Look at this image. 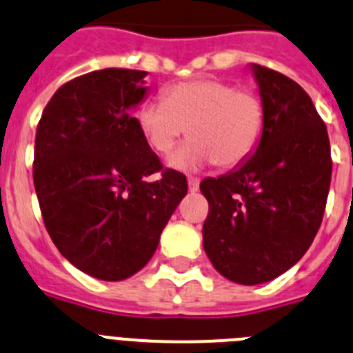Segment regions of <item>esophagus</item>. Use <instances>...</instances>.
<instances>
[{
  "mask_svg": "<svg viewBox=\"0 0 353 353\" xmlns=\"http://www.w3.org/2000/svg\"><path fill=\"white\" fill-rule=\"evenodd\" d=\"M199 185H201V181H199L197 177H190V179H188V188H190V192H197Z\"/></svg>",
  "mask_w": 353,
  "mask_h": 353,
  "instance_id": "esophagus-1",
  "label": "esophagus"
}]
</instances>
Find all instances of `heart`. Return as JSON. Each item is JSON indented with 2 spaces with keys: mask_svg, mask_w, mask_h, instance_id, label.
<instances>
[{
  "mask_svg": "<svg viewBox=\"0 0 353 353\" xmlns=\"http://www.w3.org/2000/svg\"><path fill=\"white\" fill-rule=\"evenodd\" d=\"M139 125L152 151L168 154L183 134L192 137L168 163L192 170L214 163L234 168L256 152L265 131V104L250 88L214 78L170 85L165 101H147L139 110Z\"/></svg>",
  "mask_w": 353,
  "mask_h": 353,
  "instance_id": "1",
  "label": "heart"
}]
</instances>
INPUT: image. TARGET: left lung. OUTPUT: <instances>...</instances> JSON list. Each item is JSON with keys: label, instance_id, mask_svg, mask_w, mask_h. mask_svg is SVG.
I'll use <instances>...</instances> for the list:
<instances>
[{"label": "left lung", "instance_id": "8db88e82", "mask_svg": "<svg viewBox=\"0 0 353 353\" xmlns=\"http://www.w3.org/2000/svg\"><path fill=\"white\" fill-rule=\"evenodd\" d=\"M265 131L252 158L201 183L210 211L202 245L223 277L254 286L279 277L307 252L327 206L332 158L327 125L307 92L252 65Z\"/></svg>", "mask_w": 353, "mask_h": 353}]
</instances>
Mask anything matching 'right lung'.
I'll return each mask as SVG.
<instances>
[{"label": "right lung", "instance_id": "right-lung-1", "mask_svg": "<svg viewBox=\"0 0 353 353\" xmlns=\"http://www.w3.org/2000/svg\"><path fill=\"white\" fill-rule=\"evenodd\" d=\"M145 76L112 67L70 79L37 125L33 185L46 229L67 261L101 281L149 263L188 192L185 174L163 168L131 113Z\"/></svg>", "mask_w": 353, "mask_h": 353}]
</instances>
